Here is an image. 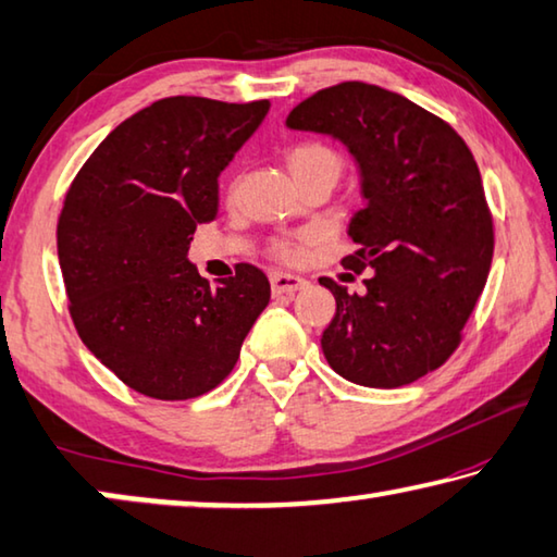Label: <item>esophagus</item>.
Segmentation results:
<instances>
[{
	"label": "esophagus",
	"instance_id": "esophagus-1",
	"mask_svg": "<svg viewBox=\"0 0 557 557\" xmlns=\"http://www.w3.org/2000/svg\"><path fill=\"white\" fill-rule=\"evenodd\" d=\"M270 285L272 295H292V292L307 287V280L299 275H289V272H272Z\"/></svg>",
	"mask_w": 557,
	"mask_h": 557
}]
</instances>
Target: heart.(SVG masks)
Instances as JSON below:
<instances>
[{
    "label": "heart",
    "instance_id": "heart-1",
    "mask_svg": "<svg viewBox=\"0 0 557 557\" xmlns=\"http://www.w3.org/2000/svg\"><path fill=\"white\" fill-rule=\"evenodd\" d=\"M285 162L295 182L314 174H329L336 178L338 172H342V157H338L336 149L324 143H299L295 147H289ZM309 243H312V235H299L295 240H277L272 243V256L295 262L305 256V248Z\"/></svg>",
    "mask_w": 557,
    "mask_h": 557
}]
</instances>
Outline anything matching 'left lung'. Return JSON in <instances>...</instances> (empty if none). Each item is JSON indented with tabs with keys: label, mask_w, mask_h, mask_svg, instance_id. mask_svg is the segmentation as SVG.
<instances>
[{
	"label": "left lung",
	"mask_w": 557,
	"mask_h": 557,
	"mask_svg": "<svg viewBox=\"0 0 557 557\" xmlns=\"http://www.w3.org/2000/svg\"><path fill=\"white\" fill-rule=\"evenodd\" d=\"M289 129L344 143L361 169L366 209L342 265L361 295L322 277L336 314L322 334L332 369L366 388H400L440 369L486 285L494 221L482 174L455 129L408 98L361 81L314 92L289 112Z\"/></svg>",
	"instance_id": "1"
}]
</instances>
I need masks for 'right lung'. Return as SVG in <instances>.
<instances>
[{
    "label": "right lung",
    "mask_w": 557,
    "mask_h": 557,
    "mask_svg": "<svg viewBox=\"0 0 557 557\" xmlns=\"http://www.w3.org/2000/svg\"><path fill=\"white\" fill-rule=\"evenodd\" d=\"M270 100H157L102 139L65 194L59 262L83 344L132 391L188 400L233 371L270 301L248 262L209 287L188 262L199 223L219 215V176Z\"/></svg>",
    "instance_id": "right-lung-1"
}]
</instances>
